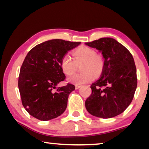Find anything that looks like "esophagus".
<instances>
[{
  "label": "esophagus",
  "mask_w": 149,
  "mask_h": 149,
  "mask_svg": "<svg viewBox=\"0 0 149 149\" xmlns=\"http://www.w3.org/2000/svg\"><path fill=\"white\" fill-rule=\"evenodd\" d=\"M81 87V85H75V89H78L80 88Z\"/></svg>",
  "instance_id": "esophagus-1"
}]
</instances>
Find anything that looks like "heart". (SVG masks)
<instances>
[{"label":"heart","instance_id":"obj_1","mask_svg":"<svg viewBox=\"0 0 149 149\" xmlns=\"http://www.w3.org/2000/svg\"><path fill=\"white\" fill-rule=\"evenodd\" d=\"M74 61L68 55L62 57L60 62L61 68L64 74H72L76 70V65L82 63L80 74L71 75L67 79L69 83L76 85H83L92 81L95 76H98L102 72L104 62L99 55L95 54V51L86 46H81L73 52Z\"/></svg>","mask_w":149,"mask_h":149}]
</instances>
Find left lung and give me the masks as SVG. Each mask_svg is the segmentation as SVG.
Listing matches in <instances>:
<instances>
[{"instance_id": "left-lung-1", "label": "left lung", "mask_w": 149, "mask_h": 149, "mask_svg": "<svg viewBox=\"0 0 149 149\" xmlns=\"http://www.w3.org/2000/svg\"><path fill=\"white\" fill-rule=\"evenodd\" d=\"M85 45L102 52L104 58L101 77L91 84L85 108L91 115L103 119L119 115L129 107L137 87L133 56L112 38H101Z\"/></svg>"}]
</instances>
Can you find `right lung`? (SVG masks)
Returning <instances> with one entry per match:
<instances>
[{"instance_id": "obj_1", "label": "right lung", "mask_w": 149, "mask_h": 149, "mask_svg": "<svg viewBox=\"0 0 149 149\" xmlns=\"http://www.w3.org/2000/svg\"><path fill=\"white\" fill-rule=\"evenodd\" d=\"M80 44L53 39L37 45L28 53L20 68L18 87L22 104L32 117L48 121L65 111L74 85L68 83L54 89L66 78L60 66L62 57Z\"/></svg>"}]
</instances>
